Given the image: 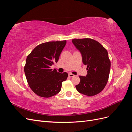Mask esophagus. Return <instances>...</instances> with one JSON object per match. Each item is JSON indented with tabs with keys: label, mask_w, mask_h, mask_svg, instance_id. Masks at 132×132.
Here are the masks:
<instances>
[{
	"label": "esophagus",
	"mask_w": 132,
	"mask_h": 132,
	"mask_svg": "<svg viewBox=\"0 0 132 132\" xmlns=\"http://www.w3.org/2000/svg\"><path fill=\"white\" fill-rule=\"evenodd\" d=\"M74 74H71V73H70V74H69V75H68V77H69V78H73V77H74Z\"/></svg>",
	"instance_id": "obj_1"
}]
</instances>
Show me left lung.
I'll list each match as a JSON object with an SVG mask.
<instances>
[{"label": "left lung", "mask_w": 132, "mask_h": 132, "mask_svg": "<svg viewBox=\"0 0 132 132\" xmlns=\"http://www.w3.org/2000/svg\"><path fill=\"white\" fill-rule=\"evenodd\" d=\"M72 42L82 55V63L87 65L86 77L80 79L76 89L79 93L92 96L105 88L109 80L111 62L107 50L100 43L91 38L73 39Z\"/></svg>", "instance_id": "left-lung-1"}]
</instances>
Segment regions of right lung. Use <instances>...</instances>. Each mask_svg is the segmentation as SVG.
<instances>
[{
  "label": "right lung",
  "mask_w": 132,
  "mask_h": 132,
  "mask_svg": "<svg viewBox=\"0 0 132 132\" xmlns=\"http://www.w3.org/2000/svg\"><path fill=\"white\" fill-rule=\"evenodd\" d=\"M67 41L48 42L36 47L27 55L24 71L28 84L34 93L42 97H50L61 90L68 73L51 69L57 62Z\"/></svg>",
  "instance_id": "obj_1"
}]
</instances>
